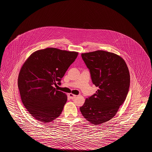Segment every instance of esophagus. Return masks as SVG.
I'll list each match as a JSON object with an SVG mask.
<instances>
[{"mask_svg": "<svg viewBox=\"0 0 152 152\" xmlns=\"http://www.w3.org/2000/svg\"><path fill=\"white\" fill-rule=\"evenodd\" d=\"M68 96H69V97L71 99H75L76 97V95L72 94H69Z\"/></svg>", "mask_w": 152, "mask_h": 152, "instance_id": "obj_1", "label": "esophagus"}]
</instances>
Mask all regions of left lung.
<instances>
[{
	"label": "left lung",
	"mask_w": 152,
	"mask_h": 152,
	"mask_svg": "<svg viewBox=\"0 0 152 152\" xmlns=\"http://www.w3.org/2000/svg\"><path fill=\"white\" fill-rule=\"evenodd\" d=\"M93 84L99 89L80 108L89 123L101 125L115 116L126 99L130 86L128 68L121 56L107 51L81 53Z\"/></svg>",
	"instance_id": "8db88e82"
}]
</instances>
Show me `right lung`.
<instances>
[{
  "label": "right lung",
  "instance_id": "1",
  "mask_svg": "<svg viewBox=\"0 0 152 152\" xmlns=\"http://www.w3.org/2000/svg\"><path fill=\"white\" fill-rule=\"evenodd\" d=\"M78 52L47 48L32 53L22 66L18 88L22 102L31 116L43 123H50L61 113L66 94L56 90Z\"/></svg>",
  "mask_w": 152,
  "mask_h": 152
}]
</instances>
